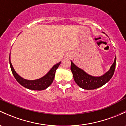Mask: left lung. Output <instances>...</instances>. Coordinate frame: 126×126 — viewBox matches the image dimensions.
Listing matches in <instances>:
<instances>
[{
  "label": "left lung",
  "mask_w": 126,
  "mask_h": 126,
  "mask_svg": "<svg viewBox=\"0 0 126 126\" xmlns=\"http://www.w3.org/2000/svg\"><path fill=\"white\" fill-rule=\"evenodd\" d=\"M71 62V70L73 74L75 83L81 88L87 90L95 89L101 87L112 79L116 66V57L114 62L108 72L101 77H93L86 73L84 71L77 67Z\"/></svg>",
  "instance_id": "8db88e82"
}]
</instances>
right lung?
Returning <instances> with one entry per match:
<instances>
[{
  "label": "right lung",
  "mask_w": 126,
  "mask_h": 126,
  "mask_svg": "<svg viewBox=\"0 0 126 126\" xmlns=\"http://www.w3.org/2000/svg\"><path fill=\"white\" fill-rule=\"evenodd\" d=\"M60 63L61 62H59V63L54 65L52 67V69L50 70L49 72L47 74H46L43 77L35 80H27L22 78L20 76H19L16 72V71H14V68H13V66L11 64V63L10 54V64L12 73H13V75H14V78H15L16 80L17 81L18 83H19L21 85L23 86V87H26V88L31 90L41 91V90L45 89L47 87L49 86L52 83L53 80L54 79V77H55V71H56L57 69L59 67Z\"/></svg>",
  "instance_id": "add662e5"
}]
</instances>
